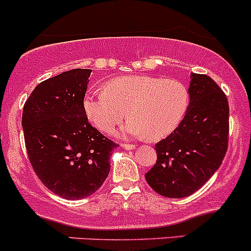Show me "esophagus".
I'll return each instance as SVG.
<instances>
[{"label":"esophagus","mask_w":251,"mask_h":251,"mask_svg":"<svg viewBox=\"0 0 251 251\" xmlns=\"http://www.w3.org/2000/svg\"><path fill=\"white\" fill-rule=\"evenodd\" d=\"M122 146L123 148L125 149H126V151H131V149H134L135 148V146L134 145H130V143H122Z\"/></svg>","instance_id":"esophagus-1"}]
</instances>
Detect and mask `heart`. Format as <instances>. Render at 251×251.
<instances>
[{
    "label": "heart",
    "instance_id": "b5f03b06",
    "mask_svg": "<svg viewBox=\"0 0 251 251\" xmlns=\"http://www.w3.org/2000/svg\"><path fill=\"white\" fill-rule=\"evenodd\" d=\"M84 111L96 128L111 133L128 115L122 137L160 140L173 133L190 105L187 86L178 79L125 75L105 84L104 91L89 92Z\"/></svg>",
    "mask_w": 251,
    "mask_h": 251
}]
</instances>
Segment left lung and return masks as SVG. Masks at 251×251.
I'll use <instances>...</instances> for the list:
<instances>
[{
  "instance_id": "left-lung-1",
  "label": "left lung",
  "mask_w": 251,
  "mask_h": 251,
  "mask_svg": "<svg viewBox=\"0 0 251 251\" xmlns=\"http://www.w3.org/2000/svg\"><path fill=\"white\" fill-rule=\"evenodd\" d=\"M190 105L178 128L155 145L156 163L146 180L156 193L184 198L222 165L229 140V103L216 81L191 73Z\"/></svg>"
}]
</instances>
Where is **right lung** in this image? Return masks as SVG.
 <instances>
[{"instance_id": "add662e5", "label": "right lung", "mask_w": 251, "mask_h": 251, "mask_svg": "<svg viewBox=\"0 0 251 251\" xmlns=\"http://www.w3.org/2000/svg\"><path fill=\"white\" fill-rule=\"evenodd\" d=\"M91 70L75 69L41 81L26 100L22 128L35 174L53 193L83 199L103 185L117 147L89 123L84 96Z\"/></svg>"}]
</instances>
